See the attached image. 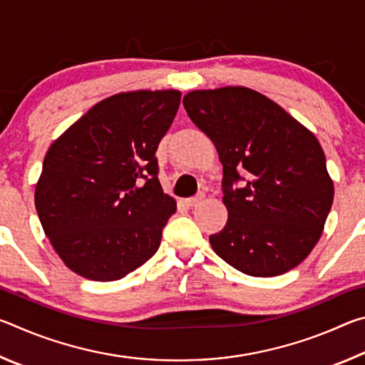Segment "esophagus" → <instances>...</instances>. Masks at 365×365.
Masks as SVG:
<instances>
[{
  "mask_svg": "<svg viewBox=\"0 0 365 365\" xmlns=\"http://www.w3.org/2000/svg\"><path fill=\"white\" fill-rule=\"evenodd\" d=\"M202 200H205V195L200 193V195H196V196H193V197H188V200L185 201V202H187V206L193 207V206H197V205H200V202H201Z\"/></svg>",
  "mask_w": 365,
  "mask_h": 365,
  "instance_id": "obj_1",
  "label": "esophagus"
}]
</instances>
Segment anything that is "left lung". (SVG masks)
<instances>
[{
    "instance_id": "8db88e82",
    "label": "left lung",
    "mask_w": 365,
    "mask_h": 365,
    "mask_svg": "<svg viewBox=\"0 0 365 365\" xmlns=\"http://www.w3.org/2000/svg\"><path fill=\"white\" fill-rule=\"evenodd\" d=\"M187 114L217 148L228 219L209 237L215 255L252 277L301 264L322 235L333 182L317 138L245 86L190 91Z\"/></svg>"
}]
</instances>
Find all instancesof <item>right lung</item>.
I'll use <instances>...</instances> for the list:
<instances>
[{
	"mask_svg": "<svg viewBox=\"0 0 365 365\" xmlns=\"http://www.w3.org/2000/svg\"><path fill=\"white\" fill-rule=\"evenodd\" d=\"M180 98L177 90L109 96L49 146L35 207L72 272L119 280L158 251L177 205L159 183L156 150Z\"/></svg>",
	"mask_w": 365,
	"mask_h": 365,
	"instance_id": "obj_1",
	"label": "right lung"
}]
</instances>
